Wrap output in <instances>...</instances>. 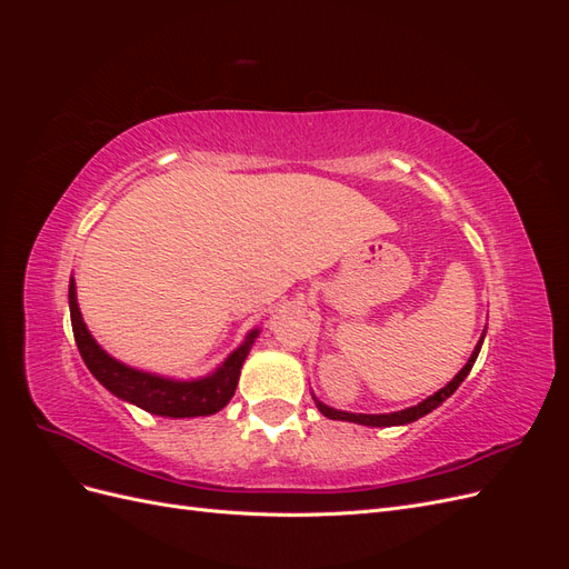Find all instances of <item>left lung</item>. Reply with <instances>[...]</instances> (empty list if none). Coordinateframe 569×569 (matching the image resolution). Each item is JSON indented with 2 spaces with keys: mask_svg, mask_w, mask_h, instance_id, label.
I'll return each mask as SVG.
<instances>
[{
  "mask_svg": "<svg viewBox=\"0 0 569 569\" xmlns=\"http://www.w3.org/2000/svg\"><path fill=\"white\" fill-rule=\"evenodd\" d=\"M485 335H487V330H485ZM485 335H481V339L477 341V347H475V351H472V356L468 358V363H465V368L453 377V380L446 385L443 389H439L437 393H432V396H427V399L422 401V403H418V406H412V408H406V410H399V412H380V416H366V412H347V410H335V408H330V406H325L322 401H318L316 396V406H318V410L322 412L325 418H330V420H347V422H358V425H368V427H393V425H408V422H416V420H420L422 416H427V412H432L435 408H439L446 399H449V396L462 385V380L465 377L470 375V370H472V366H475V360H477V356H479V349H481V341H485Z\"/></svg>",
  "mask_w": 569,
  "mask_h": 569,
  "instance_id": "8db88e82",
  "label": "left lung"
}]
</instances>
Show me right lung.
Returning a JSON list of instances; mask_svg holds the SVG:
<instances>
[{
    "mask_svg": "<svg viewBox=\"0 0 569 569\" xmlns=\"http://www.w3.org/2000/svg\"><path fill=\"white\" fill-rule=\"evenodd\" d=\"M68 306H71V322H73V337L78 343V351L84 360V366L97 380L104 385L113 396L123 399L128 403H134L153 416L163 418H199V416H213L220 408H226L234 396L239 372H242V363L247 360L251 343L258 337V330H251L234 349L226 363H222L216 372L201 377V380H168V377H159L151 372L134 370L120 360L111 358L104 349L99 347L94 337L90 335L88 325L82 322L78 299H76V280L71 278L68 284Z\"/></svg>",
    "mask_w": 569,
    "mask_h": 569,
    "instance_id": "1",
    "label": "right lung"
}]
</instances>
